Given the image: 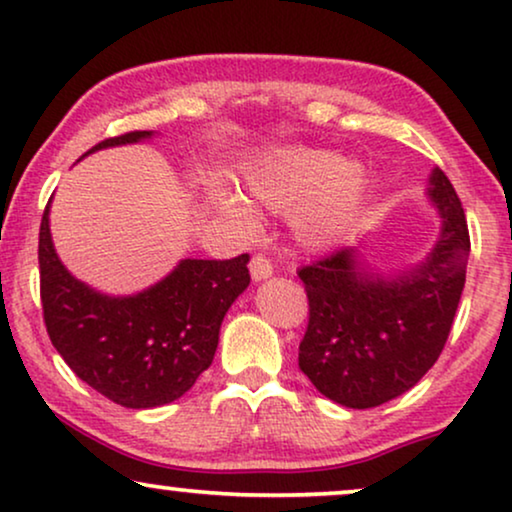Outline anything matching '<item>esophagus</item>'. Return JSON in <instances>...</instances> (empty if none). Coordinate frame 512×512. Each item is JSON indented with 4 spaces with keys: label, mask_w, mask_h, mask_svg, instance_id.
Segmentation results:
<instances>
[{
    "label": "esophagus",
    "mask_w": 512,
    "mask_h": 512,
    "mask_svg": "<svg viewBox=\"0 0 512 512\" xmlns=\"http://www.w3.org/2000/svg\"><path fill=\"white\" fill-rule=\"evenodd\" d=\"M249 270H251V277H254V282H263V279L272 277V263L263 254H256L251 258Z\"/></svg>",
    "instance_id": "1"
}]
</instances>
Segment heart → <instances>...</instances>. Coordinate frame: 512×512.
<instances>
[{"label": "heart", "instance_id": "b5f03b06", "mask_svg": "<svg viewBox=\"0 0 512 512\" xmlns=\"http://www.w3.org/2000/svg\"><path fill=\"white\" fill-rule=\"evenodd\" d=\"M251 205L272 214L291 212V228L305 249L321 251L352 226L366 188V167L354 158L312 146H282L251 158L242 170ZM216 212L233 221L244 235L258 230L249 202L228 188L212 191Z\"/></svg>", "mask_w": 512, "mask_h": 512}]
</instances>
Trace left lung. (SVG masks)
I'll list each match as a JSON object with an SVG mask.
<instances>
[{
    "instance_id": "left-lung-1",
    "label": "left lung",
    "mask_w": 512,
    "mask_h": 512,
    "mask_svg": "<svg viewBox=\"0 0 512 512\" xmlns=\"http://www.w3.org/2000/svg\"><path fill=\"white\" fill-rule=\"evenodd\" d=\"M426 195L440 233L424 261L380 272L359 242L298 270L310 300L298 366L345 408H377L405 394L429 373L450 335L471 240L464 207L438 167Z\"/></svg>"
}]
</instances>
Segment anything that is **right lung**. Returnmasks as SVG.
Returning <instances> with one entry per match:
<instances>
[{
  "instance_id": "right-lung-1",
  "label": "right lung",
  "mask_w": 512,
  "mask_h": 512,
  "mask_svg": "<svg viewBox=\"0 0 512 512\" xmlns=\"http://www.w3.org/2000/svg\"><path fill=\"white\" fill-rule=\"evenodd\" d=\"M153 130L104 139L88 153L151 139ZM86 153V156H88ZM46 205L39 230L41 305L53 347L76 377L123 408L177 401L212 366L221 321L247 289L249 254L184 258L132 296H109L76 279L53 247Z\"/></svg>"
}]
</instances>
